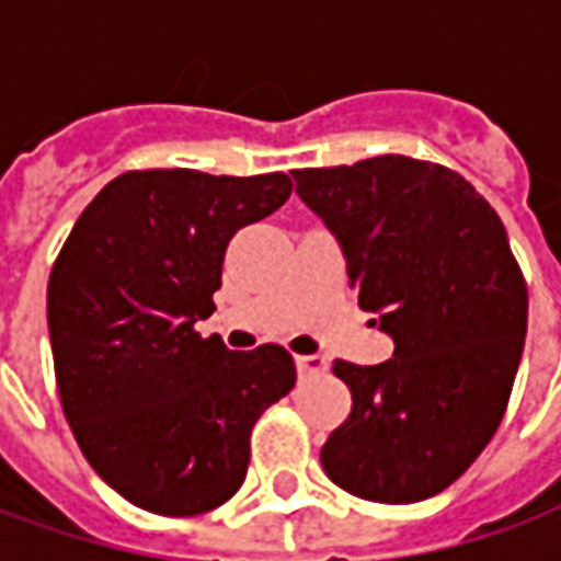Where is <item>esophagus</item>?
Returning <instances> with one entry per match:
<instances>
[{
  "label": "esophagus",
  "instance_id": "1",
  "mask_svg": "<svg viewBox=\"0 0 561 561\" xmlns=\"http://www.w3.org/2000/svg\"><path fill=\"white\" fill-rule=\"evenodd\" d=\"M324 369H328V357H321V354H300L297 357V373L304 378L321 376Z\"/></svg>",
  "mask_w": 561,
  "mask_h": 561
}]
</instances>
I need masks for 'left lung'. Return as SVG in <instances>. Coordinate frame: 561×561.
I'll use <instances>...</instances> for the list:
<instances>
[{
  "instance_id": "8db88e82",
  "label": "left lung",
  "mask_w": 561,
  "mask_h": 561,
  "mask_svg": "<svg viewBox=\"0 0 561 561\" xmlns=\"http://www.w3.org/2000/svg\"><path fill=\"white\" fill-rule=\"evenodd\" d=\"M291 176L342 245L360 309L393 340L385 364H333L352 414L321 466L357 499L423 502L478 459L514 388L529 294L505 225L459 173L409 156Z\"/></svg>"
}]
</instances>
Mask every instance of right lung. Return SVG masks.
I'll return each instance as SVG.
<instances>
[{
    "label": "right lung",
    "instance_id": "1",
    "mask_svg": "<svg viewBox=\"0 0 561 561\" xmlns=\"http://www.w3.org/2000/svg\"><path fill=\"white\" fill-rule=\"evenodd\" d=\"M285 173L128 171L56 257L47 328L62 412L92 469L131 505L195 517L228 502L249 435L297 381L282 345L201 340L231 237L288 201Z\"/></svg>",
    "mask_w": 561,
    "mask_h": 561
}]
</instances>
